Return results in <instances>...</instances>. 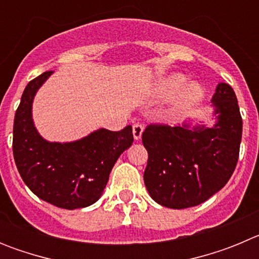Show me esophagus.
Segmentation results:
<instances>
[{"label": "esophagus", "instance_id": "obj_1", "mask_svg": "<svg viewBox=\"0 0 259 259\" xmlns=\"http://www.w3.org/2000/svg\"><path fill=\"white\" fill-rule=\"evenodd\" d=\"M143 131H144V125L140 124V123H135V124L132 125V134H134L135 140H140Z\"/></svg>", "mask_w": 259, "mask_h": 259}]
</instances>
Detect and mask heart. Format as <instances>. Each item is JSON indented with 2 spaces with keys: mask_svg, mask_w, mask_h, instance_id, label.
Instances as JSON below:
<instances>
[{
  "mask_svg": "<svg viewBox=\"0 0 259 259\" xmlns=\"http://www.w3.org/2000/svg\"><path fill=\"white\" fill-rule=\"evenodd\" d=\"M187 77L183 74H172L162 79L154 89V97L157 100H167L178 92L174 101L175 111H184L197 105L203 98L205 91L201 84L196 81L185 84Z\"/></svg>",
  "mask_w": 259,
  "mask_h": 259,
  "instance_id": "heart-1",
  "label": "heart"
}]
</instances>
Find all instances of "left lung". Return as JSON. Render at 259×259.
Masks as SVG:
<instances>
[{
  "label": "left lung",
  "instance_id": "8db88e82",
  "mask_svg": "<svg viewBox=\"0 0 259 259\" xmlns=\"http://www.w3.org/2000/svg\"><path fill=\"white\" fill-rule=\"evenodd\" d=\"M212 127L149 124L143 132L148 150L144 183L162 206L187 209L205 202L232 176L239 159L242 119L233 89L219 83L211 98Z\"/></svg>",
  "mask_w": 259,
  "mask_h": 259
}]
</instances>
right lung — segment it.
Segmentation results:
<instances>
[{"instance_id":"right-lung-1","label":"right lung","mask_w":259,"mask_h":259,"mask_svg":"<svg viewBox=\"0 0 259 259\" xmlns=\"http://www.w3.org/2000/svg\"><path fill=\"white\" fill-rule=\"evenodd\" d=\"M53 71L27 84L14 118V161L23 182L41 200L74 210L102 196L116 159L134 143L132 127L105 128L71 143H50L40 136L32 119L36 92Z\"/></svg>"}]
</instances>
